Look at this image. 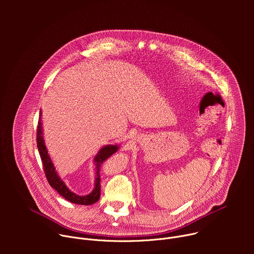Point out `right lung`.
<instances>
[{
    "label": "right lung",
    "mask_w": 254,
    "mask_h": 254,
    "mask_svg": "<svg viewBox=\"0 0 254 254\" xmlns=\"http://www.w3.org/2000/svg\"><path fill=\"white\" fill-rule=\"evenodd\" d=\"M41 112L39 116V121H38V126H37V148L42 160L43 164V171L45 173L46 179L48 181V183L52 188L55 189L63 198H65L67 201L74 203V204H79V205H91L97 202L100 198V167L103 164L105 160H107L112 155H114L119 147L118 146H106L102 148L98 155L95 157V164H96V178H95V187L93 191L86 196H78L74 194L73 192H71L66 185L63 183V181L57 176L55 172V168L50 160V157L47 153L45 143L43 140V135H42V127H41Z\"/></svg>",
    "instance_id": "obj_1"
}]
</instances>
